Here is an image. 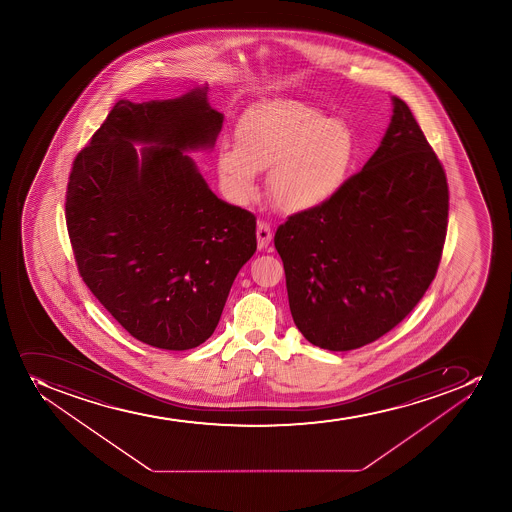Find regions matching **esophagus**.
Listing matches in <instances>:
<instances>
[{
  "label": "esophagus",
  "instance_id": "1",
  "mask_svg": "<svg viewBox=\"0 0 512 512\" xmlns=\"http://www.w3.org/2000/svg\"><path fill=\"white\" fill-rule=\"evenodd\" d=\"M272 237H274V230L270 227V223L259 222V225H257V243H259L260 250L269 247Z\"/></svg>",
  "mask_w": 512,
  "mask_h": 512
}]
</instances>
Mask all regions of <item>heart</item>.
Masks as SVG:
<instances>
[{
	"instance_id": "obj_1",
	"label": "heart",
	"mask_w": 512,
	"mask_h": 512,
	"mask_svg": "<svg viewBox=\"0 0 512 512\" xmlns=\"http://www.w3.org/2000/svg\"><path fill=\"white\" fill-rule=\"evenodd\" d=\"M237 145L218 148V172L233 197L250 200L259 173L272 170L270 195L289 213L334 200L357 162L354 130L300 102L255 108L238 122Z\"/></svg>"
}]
</instances>
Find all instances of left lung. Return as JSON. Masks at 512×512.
I'll use <instances>...</instances> for the list:
<instances>
[{
    "mask_svg": "<svg viewBox=\"0 0 512 512\" xmlns=\"http://www.w3.org/2000/svg\"><path fill=\"white\" fill-rule=\"evenodd\" d=\"M380 147L342 192L275 232L297 329L320 349H359L399 325L436 277L449 188L400 98Z\"/></svg>",
    "mask_w": 512,
    "mask_h": 512,
    "instance_id": "left-lung-1",
    "label": "left lung"
}]
</instances>
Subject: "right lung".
<instances>
[{
	"mask_svg": "<svg viewBox=\"0 0 512 512\" xmlns=\"http://www.w3.org/2000/svg\"><path fill=\"white\" fill-rule=\"evenodd\" d=\"M222 122L207 88L120 100L71 167L66 228L81 279L157 349L203 344L257 250L255 215L220 200L185 153L213 147ZM133 142L151 147L138 159Z\"/></svg>",
	"mask_w": 512,
	"mask_h": 512,
	"instance_id": "right-lung-1",
	"label": "right lung"
}]
</instances>
